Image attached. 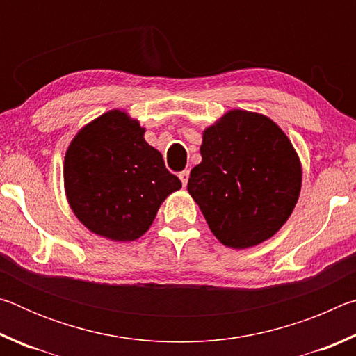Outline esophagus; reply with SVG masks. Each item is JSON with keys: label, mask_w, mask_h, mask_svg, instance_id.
I'll return each mask as SVG.
<instances>
[{"label": "esophagus", "mask_w": 356, "mask_h": 356, "mask_svg": "<svg viewBox=\"0 0 356 356\" xmlns=\"http://www.w3.org/2000/svg\"><path fill=\"white\" fill-rule=\"evenodd\" d=\"M188 177H190V171L188 170L179 172V179L182 180V185L184 186H186V184H188Z\"/></svg>", "instance_id": "34e87169"}]
</instances>
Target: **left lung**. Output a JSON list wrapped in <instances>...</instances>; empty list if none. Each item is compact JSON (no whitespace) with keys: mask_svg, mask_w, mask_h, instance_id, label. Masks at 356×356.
Instances as JSON below:
<instances>
[{"mask_svg":"<svg viewBox=\"0 0 356 356\" xmlns=\"http://www.w3.org/2000/svg\"><path fill=\"white\" fill-rule=\"evenodd\" d=\"M201 155L186 188L213 236L236 250L273 237L301 188L298 155L284 131L262 114L232 110L204 130Z\"/></svg>","mask_w":356,"mask_h":356,"instance_id":"left-lung-1","label":"left lung"}]
</instances>
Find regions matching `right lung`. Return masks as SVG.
<instances>
[{
	"mask_svg": "<svg viewBox=\"0 0 356 356\" xmlns=\"http://www.w3.org/2000/svg\"><path fill=\"white\" fill-rule=\"evenodd\" d=\"M65 195L89 231L114 242L140 238L182 184L144 140L140 122L113 110L72 140L64 159Z\"/></svg>",
	"mask_w": 356,
	"mask_h": 356,
	"instance_id": "right-lung-1",
	"label": "right lung"
}]
</instances>
